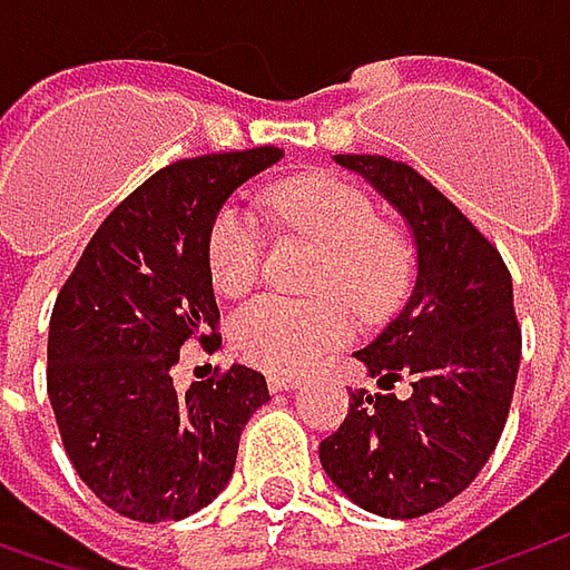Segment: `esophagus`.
I'll list each match as a JSON object with an SVG mask.
<instances>
[{"label":"esophagus","instance_id":"34e87169","mask_svg":"<svg viewBox=\"0 0 570 570\" xmlns=\"http://www.w3.org/2000/svg\"><path fill=\"white\" fill-rule=\"evenodd\" d=\"M301 383H304V377H295V374H269V390H273V393L297 390Z\"/></svg>","mask_w":570,"mask_h":570}]
</instances>
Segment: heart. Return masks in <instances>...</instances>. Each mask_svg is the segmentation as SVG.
<instances>
[{
  "label": "heart",
  "instance_id": "b5f03b06",
  "mask_svg": "<svg viewBox=\"0 0 570 570\" xmlns=\"http://www.w3.org/2000/svg\"><path fill=\"white\" fill-rule=\"evenodd\" d=\"M275 222L304 230L326 247L314 288L326 297L292 301L266 295L230 320V345L244 362L273 374H301L352 340L355 314L383 317L409 288L412 250L400 230L381 222L374 199L336 174H297L266 189ZM208 273L218 292L240 297L256 285L266 234L250 208L228 203L208 228Z\"/></svg>",
  "mask_w": 570,
  "mask_h": 570
}]
</instances>
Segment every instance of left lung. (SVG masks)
Here are the masks:
<instances>
[{
	"label": "left lung",
	"mask_w": 570,
	"mask_h": 570,
	"mask_svg": "<svg viewBox=\"0 0 570 570\" xmlns=\"http://www.w3.org/2000/svg\"><path fill=\"white\" fill-rule=\"evenodd\" d=\"M336 161L403 212L419 278L403 314L355 352L383 390L405 377L409 396L352 390L320 463L364 511L412 520L466 492L498 448L523 348L514 285L492 240L415 167L383 155Z\"/></svg>",
	"instance_id": "1"
}]
</instances>
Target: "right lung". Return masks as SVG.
<instances>
[{"mask_svg":"<svg viewBox=\"0 0 570 570\" xmlns=\"http://www.w3.org/2000/svg\"><path fill=\"white\" fill-rule=\"evenodd\" d=\"M282 148L199 155L161 167L95 230L59 288L47 393L78 479L139 523L184 520L228 485L240 431L269 400L247 364L187 393L170 367L193 342L222 345L208 228L234 189Z\"/></svg>","mask_w":570,"mask_h":570,"instance_id":"add662e5","label":"right lung"}]
</instances>
